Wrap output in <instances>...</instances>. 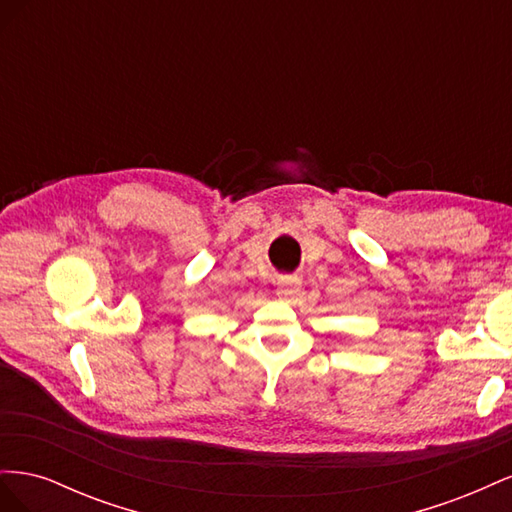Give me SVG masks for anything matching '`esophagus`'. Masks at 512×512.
<instances>
[{
    "label": "esophagus",
    "mask_w": 512,
    "mask_h": 512,
    "mask_svg": "<svg viewBox=\"0 0 512 512\" xmlns=\"http://www.w3.org/2000/svg\"><path fill=\"white\" fill-rule=\"evenodd\" d=\"M277 294L284 301H294L301 294V280L297 275H284L280 277V282H277Z\"/></svg>",
    "instance_id": "obj_1"
}]
</instances>
